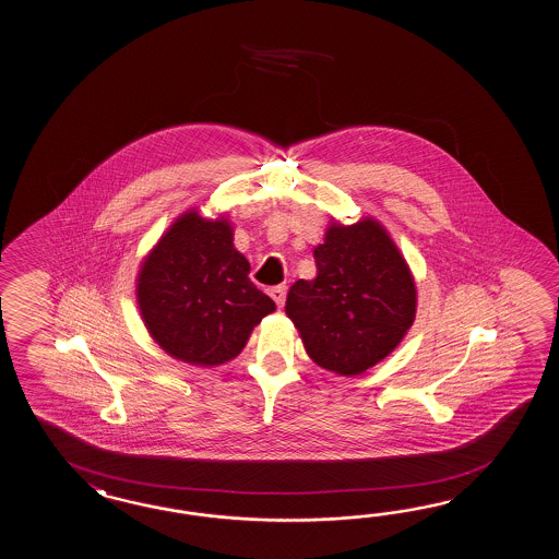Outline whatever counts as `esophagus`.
Returning a JSON list of instances; mask_svg holds the SVG:
<instances>
[{
    "instance_id": "34e87169",
    "label": "esophagus",
    "mask_w": 559,
    "mask_h": 559,
    "mask_svg": "<svg viewBox=\"0 0 559 559\" xmlns=\"http://www.w3.org/2000/svg\"><path fill=\"white\" fill-rule=\"evenodd\" d=\"M269 295L273 297L274 302L278 305V307H283L285 305L286 300V286L285 285H278L273 286V288H269Z\"/></svg>"
}]
</instances>
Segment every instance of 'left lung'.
Returning a JSON list of instances; mask_svg holds the SVG:
<instances>
[{
	"instance_id": "obj_1",
	"label": "left lung",
	"mask_w": 559,
	"mask_h": 559,
	"mask_svg": "<svg viewBox=\"0 0 559 559\" xmlns=\"http://www.w3.org/2000/svg\"><path fill=\"white\" fill-rule=\"evenodd\" d=\"M314 262L317 278L290 286L286 314L317 365L338 374L367 371L397 347L415 321L409 266L372 218L331 224Z\"/></svg>"
}]
</instances>
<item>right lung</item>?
I'll use <instances>...</instances> for the list:
<instances>
[{
  "label": "right lung",
  "mask_w": 559,
  "mask_h": 559,
  "mask_svg": "<svg viewBox=\"0 0 559 559\" xmlns=\"http://www.w3.org/2000/svg\"><path fill=\"white\" fill-rule=\"evenodd\" d=\"M226 218L188 211L138 274V307L152 338L174 359L212 367L235 359L276 305L249 278Z\"/></svg>",
  "instance_id": "obj_1"
}]
</instances>
